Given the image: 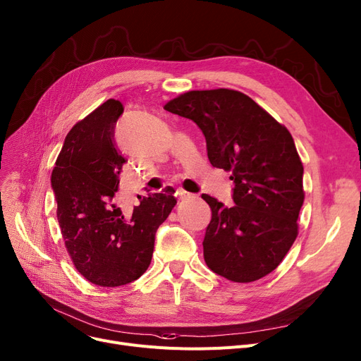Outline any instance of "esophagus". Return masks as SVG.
<instances>
[{
    "instance_id": "obj_1",
    "label": "esophagus",
    "mask_w": 361,
    "mask_h": 361,
    "mask_svg": "<svg viewBox=\"0 0 361 361\" xmlns=\"http://www.w3.org/2000/svg\"><path fill=\"white\" fill-rule=\"evenodd\" d=\"M176 195H177V197H178V199H185V197L190 196V193L185 192V190H183V188H178Z\"/></svg>"
}]
</instances>
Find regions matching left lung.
I'll return each mask as SVG.
<instances>
[{
  "label": "left lung",
  "mask_w": 361,
  "mask_h": 361,
  "mask_svg": "<svg viewBox=\"0 0 361 361\" xmlns=\"http://www.w3.org/2000/svg\"><path fill=\"white\" fill-rule=\"evenodd\" d=\"M164 109L199 126L211 164L230 171L234 181L233 206L202 195L212 211L206 264L234 282L267 276L295 241L305 202L302 164L290 131L233 89L185 92Z\"/></svg>",
  "instance_id": "1"
}]
</instances>
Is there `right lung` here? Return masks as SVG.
<instances>
[{
  "mask_svg": "<svg viewBox=\"0 0 361 361\" xmlns=\"http://www.w3.org/2000/svg\"><path fill=\"white\" fill-rule=\"evenodd\" d=\"M124 111L108 99L75 124L51 176L56 218L75 269L99 287H120L149 268L155 234L177 203L174 192L143 197L127 212L117 192L126 159L114 142Z\"/></svg>",
  "mask_w": 361,
  "mask_h": 361,
  "instance_id": "obj_1",
  "label": "right lung"
}]
</instances>
